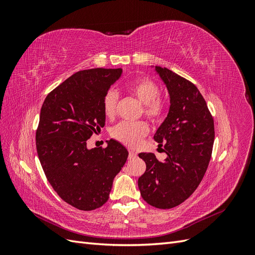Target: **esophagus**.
Here are the masks:
<instances>
[{"instance_id": "34e87169", "label": "esophagus", "mask_w": 255, "mask_h": 255, "mask_svg": "<svg viewBox=\"0 0 255 255\" xmlns=\"http://www.w3.org/2000/svg\"><path fill=\"white\" fill-rule=\"evenodd\" d=\"M136 155H137V154H136L134 151H132V150L128 151V158H129V159L136 157Z\"/></svg>"}]
</instances>
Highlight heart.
<instances>
[{
	"mask_svg": "<svg viewBox=\"0 0 255 255\" xmlns=\"http://www.w3.org/2000/svg\"><path fill=\"white\" fill-rule=\"evenodd\" d=\"M127 90L143 105V113L150 120H158L164 113L165 105L159 96L157 85L148 80L140 79L130 83ZM118 94L114 90L106 92L103 98V112L107 118H114L117 111ZM148 133V126L143 122H121L116 127L112 135L118 141L128 146H136Z\"/></svg>",
	"mask_w": 255,
	"mask_h": 255,
	"instance_id": "1",
	"label": "heart"
}]
</instances>
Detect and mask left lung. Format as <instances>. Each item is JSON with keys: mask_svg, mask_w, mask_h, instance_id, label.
I'll list each match as a JSON object with an SVG mask.
<instances>
[{"mask_svg": "<svg viewBox=\"0 0 255 255\" xmlns=\"http://www.w3.org/2000/svg\"><path fill=\"white\" fill-rule=\"evenodd\" d=\"M168 90L167 117L154 134L165 144L167 157L140 153L146 169L138 179L144 201L157 208H172L188 199L202 181L215 139L214 120L204 98L189 81L167 68L151 66Z\"/></svg>", "mask_w": 255, "mask_h": 255, "instance_id": "left-lung-1", "label": "left lung"}]
</instances>
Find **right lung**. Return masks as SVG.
I'll use <instances>...</instances> for the list:
<instances>
[{
	"label": "right lung",
	"instance_id": "right-lung-1",
	"mask_svg": "<svg viewBox=\"0 0 255 255\" xmlns=\"http://www.w3.org/2000/svg\"><path fill=\"white\" fill-rule=\"evenodd\" d=\"M121 75V68L79 71L52 90L41 107L38 157L53 189L81 211L106 203L128 156L115 139L106 140L104 149L87 148V139L105 126L103 98Z\"/></svg>",
	"mask_w": 255,
	"mask_h": 255
}]
</instances>
